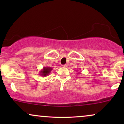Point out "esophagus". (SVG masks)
<instances>
[{"instance_id": "obj_1", "label": "esophagus", "mask_w": 124, "mask_h": 124, "mask_svg": "<svg viewBox=\"0 0 124 124\" xmlns=\"http://www.w3.org/2000/svg\"><path fill=\"white\" fill-rule=\"evenodd\" d=\"M62 66H63V67H65V68H66V67L68 66V65H67V64H65V65H63Z\"/></svg>"}]
</instances>
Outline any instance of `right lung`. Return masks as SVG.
<instances>
[{"instance_id":"obj_1","label":"right lung","mask_w":124,"mask_h":124,"mask_svg":"<svg viewBox=\"0 0 124 124\" xmlns=\"http://www.w3.org/2000/svg\"><path fill=\"white\" fill-rule=\"evenodd\" d=\"M52 70V68L50 67H44L43 69L40 71V75L42 76H48L50 73L51 71Z\"/></svg>"}]
</instances>
